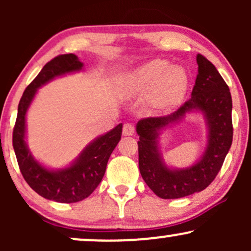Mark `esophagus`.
I'll use <instances>...</instances> for the list:
<instances>
[{
	"label": "esophagus",
	"mask_w": 251,
	"mask_h": 251,
	"mask_svg": "<svg viewBox=\"0 0 251 251\" xmlns=\"http://www.w3.org/2000/svg\"><path fill=\"white\" fill-rule=\"evenodd\" d=\"M124 135H133L134 134V126L132 124H125L123 127Z\"/></svg>",
	"instance_id": "esophagus-1"
}]
</instances>
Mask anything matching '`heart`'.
<instances>
[{
	"label": "heart",
	"mask_w": 251,
	"mask_h": 251,
	"mask_svg": "<svg viewBox=\"0 0 251 251\" xmlns=\"http://www.w3.org/2000/svg\"><path fill=\"white\" fill-rule=\"evenodd\" d=\"M118 86L124 97H135L148 91L146 107L163 112L183 101L189 88V76L179 66H169L166 60L154 59L124 73Z\"/></svg>",
	"instance_id": "obj_1"
}]
</instances>
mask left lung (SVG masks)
<instances>
[{"mask_svg":"<svg viewBox=\"0 0 251 251\" xmlns=\"http://www.w3.org/2000/svg\"><path fill=\"white\" fill-rule=\"evenodd\" d=\"M196 59L198 74L188 101L170 116L146 118L135 125L139 135L140 175L149 188L163 200L186 197L208 188L223 165L232 143V100L229 87L208 59L201 54ZM189 113L203 116L207 146L192 166L170 168L160 150V135Z\"/></svg>","mask_w":251,"mask_h":251,"instance_id":"left-lung-1","label":"left lung"}]
</instances>
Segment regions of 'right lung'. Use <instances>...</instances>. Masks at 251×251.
Here are the masks:
<instances>
[{
	"instance_id": "right-lung-1",
	"label": "right lung",
	"mask_w": 251,
	"mask_h": 251,
	"mask_svg": "<svg viewBox=\"0 0 251 251\" xmlns=\"http://www.w3.org/2000/svg\"><path fill=\"white\" fill-rule=\"evenodd\" d=\"M82 68L83 63L75 54H63L46 63L24 92L13 132L14 151L25 180L36 194L59 203H76L97 189L105 175L109 155L122 138L123 124H119L92 140L70 165L61 169L47 168L31 154L27 145L25 118L37 89L56 77L76 73Z\"/></svg>"
}]
</instances>
